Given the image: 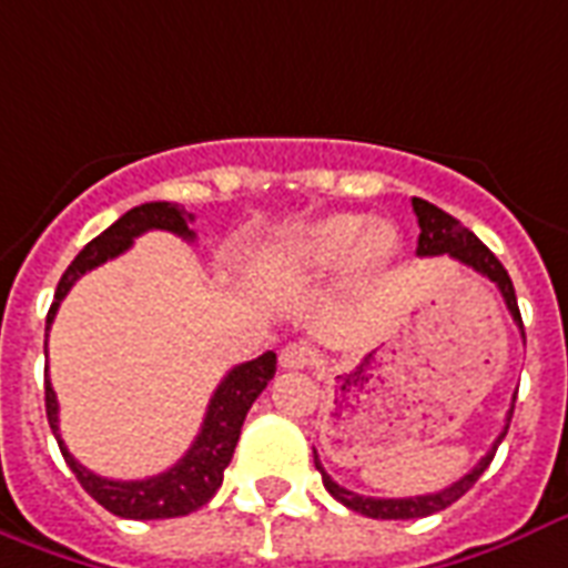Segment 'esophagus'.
Wrapping results in <instances>:
<instances>
[{
  "label": "esophagus",
  "mask_w": 568,
  "mask_h": 568,
  "mask_svg": "<svg viewBox=\"0 0 568 568\" xmlns=\"http://www.w3.org/2000/svg\"><path fill=\"white\" fill-rule=\"evenodd\" d=\"M278 362L284 371H305L307 364L314 362V349L307 344H290L281 349Z\"/></svg>",
  "instance_id": "1"
}]
</instances>
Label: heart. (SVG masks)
<instances>
[{"label":"heart","mask_w":568,"mask_h":568,"mask_svg":"<svg viewBox=\"0 0 568 568\" xmlns=\"http://www.w3.org/2000/svg\"><path fill=\"white\" fill-rule=\"evenodd\" d=\"M399 254L397 227L385 219L364 224L362 215L332 213L293 227L275 245V263L284 272L314 278L346 261L349 278H373Z\"/></svg>","instance_id":"b5f03b06"}]
</instances>
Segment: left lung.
<instances>
[{
	"label": "left lung",
	"instance_id": "obj_1",
	"mask_svg": "<svg viewBox=\"0 0 568 568\" xmlns=\"http://www.w3.org/2000/svg\"><path fill=\"white\" fill-rule=\"evenodd\" d=\"M412 206H415L417 224H420V236H417V257H438V254H450L453 261L465 263V266H471L474 272H480L486 278L500 290V296L507 302V311L513 314L516 325L521 328V337H525V325H521V314H518V302H516V287H513V281H509L507 270L500 266V261L495 254L486 248V245L477 240V236L465 227L459 219H453L450 213H444L435 204L424 201V197H412ZM516 403V399H513ZM509 420H513V406L507 412V426H504V433L495 438L491 444V450L483 456L480 463L474 465L471 471L459 477V480L447 486L442 491H433V495H417V498H364V495H355V491L344 489V486H337V483L325 474V468L320 465V456L314 450V465L316 471L323 474V486L328 489L334 500H341L344 507L355 509V513H362L367 518H424L433 516V513H442L450 504L463 498L465 491L471 489L474 483L480 480V474L489 468V463L495 459V450H498V444L504 442V435L509 429Z\"/></svg>",
	"mask_w": 568,
	"mask_h": 568
}]
</instances>
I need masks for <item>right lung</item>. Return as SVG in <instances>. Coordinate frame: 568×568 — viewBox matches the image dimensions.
Returning <instances> with one entry per match:
<instances>
[{
  "label": "right lung",
  "instance_id": "obj_1",
  "mask_svg": "<svg viewBox=\"0 0 568 568\" xmlns=\"http://www.w3.org/2000/svg\"><path fill=\"white\" fill-rule=\"evenodd\" d=\"M189 222H192V213H186L178 204H169V201H151V204L133 206L130 213L121 215L112 227H105L103 234L94 236L77 254V261L64 270L59 287H55V302H52L50 314H47V332H50L52 320L59 314L61 298L68 296L70 287L85 272H91L100 263L112 261L118 254H124L133 245L135 236H142L144 231H171V234L183 236V240L192 243L195 231H189ZM272 376H275V353H263L254 362L236 364L234 371L227 373L219 382V388L213 390L201 433L195 435L192 447L183 453V459H178V465H171L169 471L148 477V480H109V477L88 471L85 465H79L70 456L59 435V399H55L50 376L43 382L47 420H50V429L55 435V442H59L64 463L70 465V471L77 474L82 489L100 507L121 518H142V521H148V518H178L201 509L219 491L224 480V468L234 459V447L240 442L245 415H248L254 399L261 397L263 388L270 385Z\"/></svg>",
  "mask_w": 568,
  "mask_h": 568
}]
</instances>
